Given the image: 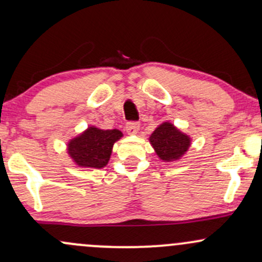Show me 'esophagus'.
<instances>
[{
    "mask_svg": "<svg viewBox=\"0 0 262 262\" xmlns=\"http://www.w3.org/2000/svg\"><path fill=\"white\" fill-rule=\"evenodd\" d=\"M138 130H139V124L138 123H128L127 125H125V132L129 135H135L138 133Z\"/></svg>",
    "mask_w": 262,
    "mask_h": 262,
    "instance_id": "esophagus-1",
    "label": "esophagus"
}]
</instances>
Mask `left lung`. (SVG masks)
<instances>
[{"label": "left lung", "instance_id": "left-lung-1", "mask_svg": "<svg viewBox=\"0 0 262 262\" xmlns=\"http://www.w3.org/2000/svg\"><path fill=\"white\" fill-rule=\"evenodd\" d=\"M149 143L161 161L173 162L182 159V156L188 151L192 139L175 124L166 121L155 128L149 137Z\"/></svg>", "mask_w": 262, "mask_h": 262}]
</instances>
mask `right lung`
<instances>
[{"mask_svg":"<svg viewBox=\"0 0 262 262\" xmlns=\"http://www.w3.org/2000/svg\"><path fill=\"white\" fill-rule=\"evenodd\" d=\"M123 137L118 129H101L90 125L82 133L68 141L66 151L76 166L102 169L108 164L114 143Z\"/></svg>","mask_w":262,"mask_h":262,"instance_id":"add662e5","label":"right lung"}]
</instances>
